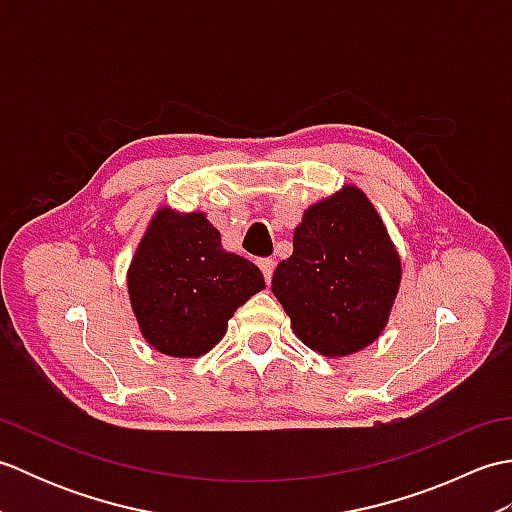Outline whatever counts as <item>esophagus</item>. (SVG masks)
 Wrapping results in <instances>:
<instances>
[{"instance_id": "34e87169", "label": "esophagus", "mask_w": 512, "mask_h": 512, "mask_svg": "<svg viewBox=\"0 0 512 512\" xmlns=\"http://www.w3.org/2000/svg\"><path fill=\"white\" fill-rule=\"evenodd\" d=\"M259 268H262V273H264V279H266V284H270V279H273V273H275V262L273 259H259Z\"/></svg>"}]
</instances>
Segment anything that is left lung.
<instances>
[{"instance_id": "obj_1", "label": "left lung", "mask_w": 512, "mask_h": 512, "mask_svg": "<svg viewBox=\"0 0 512 512\" xmlns=\"http://www.w3.org/2000/svg\"><path fill=\"white\" fill-rule=\"evenodd\" d=\"M402 264L383 217L345 184L303 211L292 255L273 275V295L292 332L321 356H350L387 328Z\"/></svg>"}]
</instances>
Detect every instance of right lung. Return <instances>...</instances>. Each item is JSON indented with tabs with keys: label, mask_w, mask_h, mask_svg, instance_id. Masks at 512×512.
<instances>
[{
	"label": "right lung",
	"mask_w": 512,
	"mask_h": 512,
	"mask_svg": "<svg viewBox=\"0 0 512 512\" xmlns=\"http://www.w3.org/2000/svg\"><path fill=\"white\" fill-rule=\"evenodd\" d=\"M266 288L259 268L228 253L206 213L160 206L127 268L143 339L173 358H198L224 339L239 306Z\"/></svg>",
	"instance_id": "add662e5"
}]
</instances>
